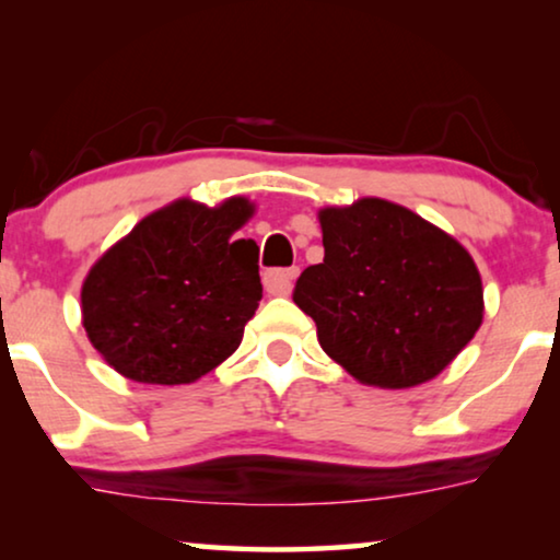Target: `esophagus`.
Here are the masks:
<instances>
[{"label": "esophagus", "instance_id": "34e87169", "mask_svg": "<svg viewBox=\"0 0 560 560\" xmlns=\"http://www.w3.org/2000/svg\"><path fill=\"white\" fill-rule=\"evenodd\" d=\"M295 278H298V267H285V270L265 272L262 282H265L267 293H272V295H290Z\"/></svg>", "mask_w": 560, "mask_h": 560}]
</instances>
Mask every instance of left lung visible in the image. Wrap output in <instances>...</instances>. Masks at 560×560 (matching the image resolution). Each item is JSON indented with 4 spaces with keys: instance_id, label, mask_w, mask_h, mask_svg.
<instances>
[{
    "instance_id": "left-lung-1",
    "label": "left lung",
    "mask_w": 560,
    "mask_h": 560,
    "mask_svg": "<svg viewBox=\"0 0 560 560\" xmlns=\"http://www.w3.org/2000/svg\"><path fill=\"white\" fill-rule=\"evenodd\" d=\"M324 262L295 282L318 343L362 385L416 387L474 339L485 316L477 265L405 206L362 198L318 211Z\"/></svg>"
}]
</instances>
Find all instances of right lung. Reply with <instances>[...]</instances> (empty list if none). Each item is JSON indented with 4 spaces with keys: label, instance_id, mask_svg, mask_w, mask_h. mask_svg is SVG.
I'll use <instances>...</instances> for the list:
<instances>
[{
    "label": "right lung",
    "instance_id": "obj_1",
    "mask_svg": "<svg viewBox=\"0 0 560 560\" xmlns=\"http://www.w3.org/2000/svg\"><path fill=\"white\" fill-rule=\"evenodd\" d=\"M255 206L180 198L106 249L81 288L94 349L127 380L188 385L232 357L255 316L257 244L234 236Z\"/></svg>",
    "mask_w": 560,
    "mask_h": 560
}]
</instances>
